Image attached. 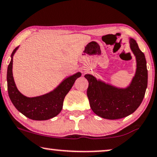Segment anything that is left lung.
I'll return each mask as SVG.
<instances>
[{"label":"left lung","mask_w":157,"mask_h":157,"mask_svg":"<svg viewBox=\"0 0 157 157\" xmlns=\"http://www.w3.org/2000/svg\"><path fill=\"white\" fill-rule=\"evenodd\" d=\"M129 45L136 58L137 69L129 86L117 88L91 75H85L89 83L87 96L90 108L103 118L115 120L129 116L138 108L144 98L148 85L146 60L132 38H129Z\"/></svg>","instance_id":"8db88e82"}]
</instances>
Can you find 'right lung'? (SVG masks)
Returning <instances> with one entry per match:
<instances>
[{
	"label": "right lung",
	"instance_id": "obj_1",
	"mask_svg": "<svg viewBox=\"0 0 157 157\" xmlns=\"http://www.w3.org/2000/svg\"><path fill=\"white\" fill-rule=\"evenodd\" d=\"M18 48L13 50L7 69V88L11 101L19 112L30 119L44 121L53 118L61 111L64 98L75 80L81 76V73L77 72L68 77L50 93L36 97H25L18 90L12 74L13 56Z\"/></svg>",
	"mask_w": 157,
	"mask_h": 157
}]
</instances>
